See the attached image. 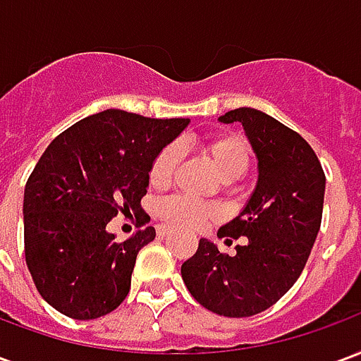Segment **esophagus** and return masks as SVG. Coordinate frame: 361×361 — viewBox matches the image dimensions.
<instances>
[{
    "instance_id": "34e87169",
    "label": "esophagus",
    "mask_w": 361,
    "mask_h": 361,
    "mask_svg": "<svg viewBox=\"0 0 361 361\" xmlns=\"http://www.w3.org/2000/svg\"><path fill=\"white\" fill-rule=\"evenodd\" d=\"M168 234H170V228H168V226H158V235H160V238H166Z\"/></svg>"
}]
</instances>
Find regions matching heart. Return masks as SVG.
Returning a JSON list of instances; mask_svg holds the SVG:
<instances>
[{
  "label": "heart",
  "mask_w": 361,
  "mask_h": 361,
  "mask_svg": "<svg viewBox=\"0 0 361 361\" xmlns=\"http://www.w3.org/2000/svg\"><path fill=\"white\" fill-rule=\"evenodd\" d=\"M204 152L211 157L219 173L224 180H234L247 172L251 164V149L247 139L240 133H220L211 137L203 145ZM181 150L176 142H170L158 150L149 168V183L164 188L173 178L180 162ZM158 219L178 228H199L214 219L211 204L197 201L188 195H170L160 199L157 204Z\"/></svg>",
  "instance_id": "1"
}]
</instances>
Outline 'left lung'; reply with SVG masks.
Here are the masks:
<instances>
[{
  "label": "left lung",
  "instance_id": "obj_1",
  "mask_svg": "<svg viewBox=\"0 0 361 361\" xmlns=\"http://www.w3.org/2000/svg\"><path fill=\"white\" fill-rule=\"evenodd\" d=\"M240 121L259 158V181L245 209L219 230L235 245L220 253L199 240L181 265V279L203 307L224 317H251L269 310L300 279L315 243L325 199V172L302 135L253 108L220 116Z\"/></svg>",
  "mask_w": 361,
  "mask_h": 361
}]
</instances>
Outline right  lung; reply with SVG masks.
<instances>
[{"mask_svg":"<svg viewBox=\"0 0 361 361\" xmlns=\"http://www.w3.org/2000/svg\"><path fill=\"white\" fill-rule=\"evenodd\" d=\"M189 119L104 110L77 121L44 150L25 185V259L54 310L89 321L126 300L137 253L154 240L147 226L118 242L106 226L119 212L141 226L149 168Z\"/></svg>","mask_w":361,"mask_h":361,"instance_id":"1","label":"right lung"}]
</instances>
